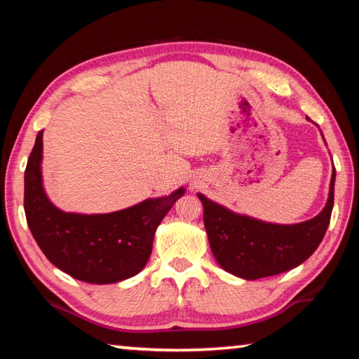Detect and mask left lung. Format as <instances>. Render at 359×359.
Instances as JSON below:
<instances>
[{
    "label": "left lung",
    "mask_w": 359,
    "mask_h": 359,
    "mask_svg": "<svg viewBox=\"0 0 359 359\" xmlns=\"http://www.w3.org/2000/svg\"><path fill=\"white\" fill-rule=\"evenodd\" d=\"M332 172L330 198L312 220L272 224L238 215L198 194L204 205V226L214 257L224 271L255 280L282 274L304 263L323 241L334 204Z\"/></svg>",
    "instance_id": "8db88e82"
}]
</instances>
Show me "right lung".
<instances>
[{"label":"right lung","instance_id":"obj_1","mask_svg":"<svg viewBox=\"0 0 359 359\" xmlns=\"http://www.w3.org/2000/svg\"><path fill=\"white\" fill-rule=\"evenodd\" d=\"M41 158L42 130L27 163L23 205L29 231L47 259L77 280L96 285L115 283L141 272L150 258L158 224L184 188L112 214H68L46 196Z\"/></svg>","mask_w":359,"mask_h":359}]
</instances>
